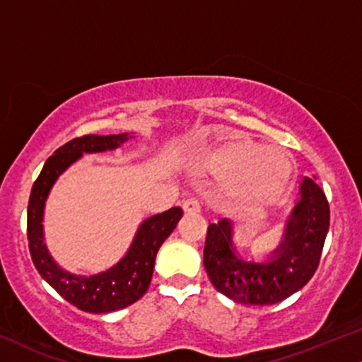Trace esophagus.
Masks as SVG:
<instances>
[{"instance_id":"esophagus-1","label":"esophagus","mask_w":362,"mask_h":362,"mask_svg":"<svg viewBox=\"0 0 362 362\" xmlns=\"http://www.w3.org/2000/svg\"><path fill=\"white\" fill-rule=\"evenodd\" d=\"M182 209H184L185 214H197L200 212V202L197 199H187L184 205H182Z\"/></svg>"}]
</instances>
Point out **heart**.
I'll return each instance as SVG.
<instances>
[{
    "label": "heart",
    "mask_w": 362,
    "mask_h": 362,
    "mask_svg": "<svg viewBox=\"0 0 362 362\" xmlns=\"http://www.w3.org/2000/svg\"><path fill=\"white\" fill-rule=\"evenodd\" d=\"M200 175L221 180L222 207L249 215L271 207L289 187L294 165L282 150L262 147L254 140L234 139L204 148L192 160Z\"/></svg>",
    "instance_id": "heart-1"
}]
</instances>
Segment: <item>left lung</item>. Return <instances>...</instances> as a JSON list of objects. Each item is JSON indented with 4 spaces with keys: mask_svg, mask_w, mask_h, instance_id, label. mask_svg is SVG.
I'll return each instance as SVG.
<instances>
[{
    "mask_svg": "<svg viewBox=\"0 0 362 362\" xmlns=\"http://www.w3.org/2000/svg\"><path fill=\"white\" fill-rule=\"evenodd\" d=\"M329 230V204L313 178L300 182L299 200L284 226L282 240L265 260L244 259L227 218L210 223L204 267L214 287L234 303L271 305L300 291L314 276Z\"/></svg>",
    "mask_w": 362,
    "mask_h": 362,
    "instance_id": "obj_1",
    "label": "left lung"
}]
</instances>
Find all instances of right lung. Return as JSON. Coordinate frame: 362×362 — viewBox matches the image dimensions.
<instances>
[{
  "label": "right lung",
  "mask_w": 362,
  "mask_h": 362,
  "mask_svg": "<svg viewBox=\"0 0 362 362\" xmlns=\"http://www.w3.org/2000/svg\"><path fill=\"white\" fill-rule=\"evenodd\" d=\"M130 139L134 136L118 134L85 135L70 140L47 160L31 189L28 202V242L36 271L63 299L85 313H113L136 303L147 292L152 281L155 257L160 245L172 234L184 214L180 207H172L165 212L145 218L136 228V234L127 254L103 272L93 276H78L65 271L54 262L45 244L43 232L45 205L54 182L85 153L115 150Z\"/></svg>",
  "instance_id": "1"
}]
</instances>
